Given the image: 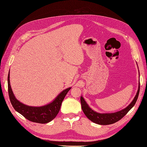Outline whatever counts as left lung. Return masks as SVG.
I'll return each instance as SVG.
<instances>
[{
    "label": "left lung",
    "mask_w": 147,
    "mask_h": 147,
    "mask_svg": "<svg viewBox=\"0 0 147 147\" xmlns=\"http://www.w3.org/2000/svg\"><path fill=\"white\" fill-rule=\"evenodd\" d=\"M140 91V84L139 86V89L137 92V94L135 96L134 100H132L131 103L129 105L126 109H124L121 111H119L118 112L113 113H99L94 111H93L89 107V106L86 104L85 100H84L83 97L81 96L80 100L82 104V109L84 115L86 117L90 119L91 121L94 122L96 124H100V125H108V124H113L118 121L119 120L123 118L127 113L136 104L138 96L139 94Z\"/></svg>",
    "instance_id": "1"
}]
</instances>
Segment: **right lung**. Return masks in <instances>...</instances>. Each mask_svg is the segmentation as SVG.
<instances>
[{
	"label": "right lung",
	"mask_w": 147,
	"mask_h": 147,
	"mask_svg": "<svg viewBox=\"0 0 147 147\" xmlns=\"http://www.w3.org/2000/svg\"><path fill=\"white\" fill-rule=\"evenodd\" d=\"M71 88L64 90L57 96L51 103L42 107H30L21 103L18 100L12 92L10 83V74L8 75V91L13 107L18 112L32 122L45 124L51 121L59 113L65 95Z\"/></svg>",
	"instance_id": "obj_1"
}]
</instances>
